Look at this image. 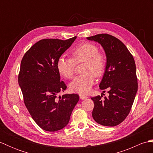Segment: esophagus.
Instances as JSON below:
<instances>
[{"instance_id": "esophagus-1", "label": "esophagus", "mask_w": 153, "mask_h": 153, "mask_svg": "<svg viewBox=\"0 0 153 153\" xmlns=\"http://www.w3.org/2000/svg\"><path fill=\"white\" fill-rule=\"evenodd\" d=\"M88 97H89L88 96H85V95H79V98H80V99H82V100L86 99L88 98Z\"/></svg>"}]
</instances>
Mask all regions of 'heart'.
Returning a JSON list of instances; mask_svg holds the SVG:
<instances>
[{"label": "heart", "instance_id": "obj_1", "mask_svg": "<svg viewBox=\"0 0 153 153\" xmlns=\"http://www.w3.org/2000/svg\"><path fill=\"white\" fill-rule=\"evenodd\" d=\"M70 58L61 56L56 63L57 70L66 78L73 77L76 63L84 62L83 71L85 72L76 76L70 84L71 91L86 95L95 83V76L100 77L106 68L104 54L99 52V48L91 43H83L74 47L71 51Z\"/></svg>", "mask_w": 153, "mask_h": 153}]
</instances>
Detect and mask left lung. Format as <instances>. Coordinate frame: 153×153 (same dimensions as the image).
I'll return each instance as SVG.
<instances>
[{
    "label": "left lung",
    "mask_w": 153,
    "mask_h": 153,
    "mask_svg": "<svg viewBox=\"0 0 153 153\" xmlns=\"http://www.w3.org/2000/svg\"><path fill=\"white\" fill-rule=\"evenodd\" d=\"M87 39L98 42L105 50L106 65L99 87L108 89L109 93L104 99L102 95L92 97V116L102 126H117L129 114L137 91L134 58L126 45L112 35L102 33Z\"/></svg>",
    "instance_id": "left-lung-1"
}]
</instances>
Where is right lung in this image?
<instances>
[{"instance_id": "obj_1", "label": "right lung", "mask_w": 153, "mask_h": 153, "mask_svg": "<svg viewBox=\"0 0 153 153\" xmlns=\"http://www.w3.org/2000/svg\"><path fill=\"white\" fill-rule=\"evenodd\" d=\"M77 37L67 40L45 39L34 44L21 61L18 83L25 105L41 129L56 131L66 127L79 100L77 94H65L66 85L60 81L56 63Z\"/></svg>"}]
</instances>
